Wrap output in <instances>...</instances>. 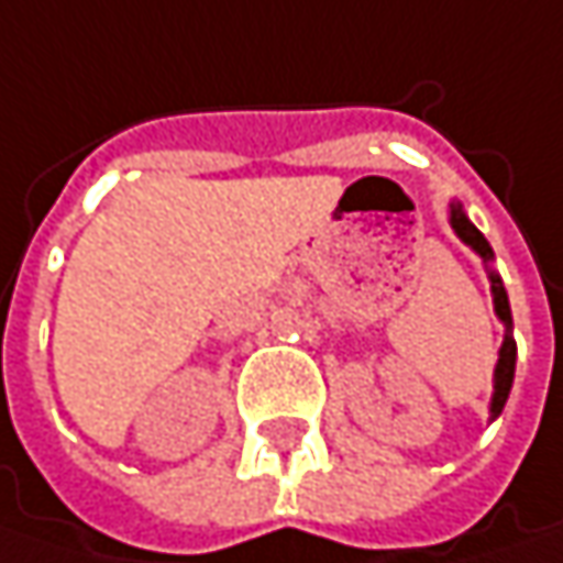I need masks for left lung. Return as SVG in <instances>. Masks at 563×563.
Returning <instances> with one entry per match:
<instances>
[{"instance_id": "obj_1", "label": "left lung", "mask_w": 563, "mask_h": 563, "mask_svg": "<svg viewBox=\"0 0 563 563\" xmlns=\"http://www.w3.org/2000/svg\"><path fill=\"white\" fill-rule=\"evenodd\" d=\"M451 223L453 230H456V235H460L466 245H473L485 261L495 257L492 255V245H488L485 235L478 233L476 227L470 223V217L463 213L460 205H453L451 208ZM492 292H495V311H498V318L510 328V324H514V321H510V302H507V292H504V283L498 274H492ZM514 365H517V343H514V336L507 333V336H504L498 368H495V397H492V412H495V416H498L504 409V404H507V394H510V384H514Z\"/></svg>"}]
</instances>
